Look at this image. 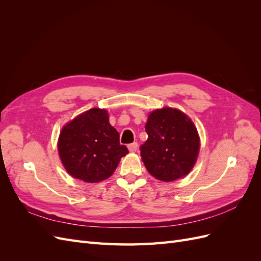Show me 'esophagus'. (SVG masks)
<instances>
[{
  "mask_svg": "<svg viewBox=\"0 0 261 261\" xmlns=\"http://www.w3.org/2000/svg\"><path fill=\"white\" fill-rule=\"evenodd\" d=\"M137 149H138V144L137 143H133V144L128 145V150H129L130 152L137 151Z\"/></svg>",
  "mask_w": 261,
  "mask_h": 261,
  "instance_id": "esophagus-1",
  "label": "esophagus"
}]
</instances>
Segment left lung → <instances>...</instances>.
I'll return each instance as SVG.
<instances>
[{"label":"left lung","instance_id":"obj_1","mask_svg":"<svg viewBox=\"0 0 261 261\" xmlns=\"http://www.w3.org/2000/svg\"><path fill=\"white\" fill-rule=\"evenodd\" d=\"M145 128L148 139L140 147V155L150 174L163 181L187 175L200 147L191 118L177 109H158L149 114Z\"/></svg>","mask_w":261,"mask_h":261}]
</instances>
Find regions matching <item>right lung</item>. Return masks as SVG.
Here are the masks:
<instances>
[{
    "mask_svg": "<svg viewBox=\"0 0 261 261\" xmlns=\"http://www.w3.org/2000/svg\"><path fill=\"white\" fill-rule=\"evenodd\" d=\"M58 150L65 170L77 179L98 183L109 178L128 153L105 109L93 108L67 123L60 133Z\"/></svg>",
    "mask_w": 261,
    "mask_h": 261,
    "instance_id": "1",
    "label": "right lung"
}]
</instances>
